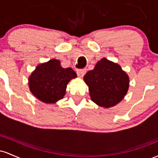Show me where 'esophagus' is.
Listing matches in <instances>:
<instances>
[{
    "instance_id": "esophagus-1",
    "label": "esophagus",
    "mask_w": 158,
    "mask_h": 158,
    "mask_svg": "<svg viewBox=\"0 0 158 158\" xmlns=\"http://www.w3.org/2000/svg\"><path fill=\"white\" fill-rule=\"evenodd\" d=\"M77 73L79 77H83V76H84L85 73H86V70H85V69H79V70H77Z\"/></svg>"
}]
</instances>
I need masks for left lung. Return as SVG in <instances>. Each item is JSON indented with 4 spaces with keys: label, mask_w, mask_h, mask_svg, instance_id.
I'll return each instance as SVG.
<instances>
[{
    "label": "left lung",
    "mask_w": 158,
    "mask_h": 158,
    "mask_svg": "<svg viewBox=\"0 0 158 158\" xmlns=\"http://www.w3.org/2000/svg\"><path fill=\"white\" fill-rule=\"evenodd\" d=\"M91 99L99 106L110 108L123 99L128 89L129 79L119 64L104 58L94 70L85 75Z\"/></svg>",
    "instance_id": "1"
}]
</instances>
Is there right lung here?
Segmentation results:
<instances>
[{
  "mask_svg": "<svg viewBox=\"0 0 158 158\" xmlns=\"http://www.w3.org/2000/svg\"><path fill=\"white\" fill-rule=\"evenodd\" d=\"M77 77L72 68H63L60 61L52 59L39 64L29 78L30 91L39 100L45 103H54L62 99L67 85Z\"/></svg>",
  "mask_w": 158,
  "mask_h": 158,
  "instance_id": "obj_1",
  "label": "right lung"
}]
</instances>
